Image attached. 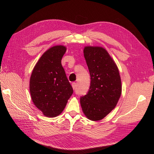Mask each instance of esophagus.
I'll return each mask as SVG.
<instances>
[{
    "instance_id": "1",
    "label": "esophagus",
    "mask_w": 154,
    "mask_h": 154,
    "mask_svg": "<svg viewBox=\"0 0 154 154\" xmlns=\"http://www.w3.org/2000/svg\"><path fill=\"white\" fill-rule=\"evenodd\" d=\"M76 86H77V84H76V83H75V82H73L72 83V88H73V89H75V88H76Z\"/></svg>"
}]
</instances>
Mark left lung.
<instances>
[{"label": "left lung", "instance_id": "8db88e82", "mask_svg": "<svg viewBox=\"0 0 154 154\" xmlns=\"http://www.w3.org/2000/svg\"><path fill=\"white\" fill-rule=\"evenodd\" d=\"M83 54L91 83L80 104L87 118L97 121L115 108L121 95V79L116 63L104 48L85 46Z\"/></svg>", "mask_w": 154, "mask_h": 154}]
</instances>
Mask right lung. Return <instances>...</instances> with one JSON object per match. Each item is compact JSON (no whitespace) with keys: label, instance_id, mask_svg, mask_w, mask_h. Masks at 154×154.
I'll return each instance as SVG.
<instances>
[{"label":"right lung","instance_id":"right-lung-1","mask_svg":"<svg viewBox=\"0 0 154 154\" xmlns=\"http://www.w3.org/2000/svg\"><path fill=\"white\" fill-rule=\"evenodd\" d=\"M66 50L62 45L46 50L36 63L30 77L32 101L47 117L59 115L73 93L61 64Z\"/></svg>","mask_w":154,"mask_h":154}]
</instances>
